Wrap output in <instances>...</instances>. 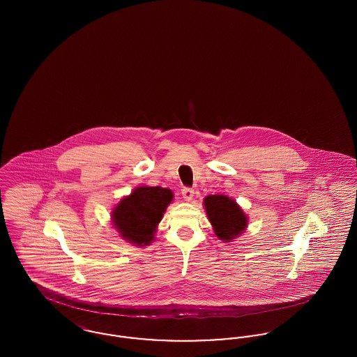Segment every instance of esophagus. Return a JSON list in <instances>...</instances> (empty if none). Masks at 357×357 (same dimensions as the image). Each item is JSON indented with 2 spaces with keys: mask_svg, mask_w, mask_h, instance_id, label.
Instances as JSON below:
<instances>
[{
  "mask_svg": "<svg viewBox=\"0 0 357 357\" xmlns=\"http://www.w3.org/2000/svg\"><path fill=\"white\" fill-rule=\"evenodd\" d=\"M182 197L185 198V201H187V202H191V199L194 198V190L190 188V187H183L182 188Z\"/></svg>",
  "mask_w": 357,
  "mask_h": 357,
  "instance_id": "obj_1",
  "label": "esophagus"
}]
</instances>
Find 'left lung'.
Masks as SVG:
<instances>
[{
    "label": "left lung",
    "mask_w": 357,
    "mask_h": 357,
    "mask_svg": "<svg viewBox=\"0 0 357 357\" xmlns=\"http://www.w3.org/2000/svg\"><path fill=\"white\" fill-rule=\"evenodd\" d=\"M204 204L207 218L221 241L231 242L245 231L248 217L234 199L226 195H207Z\"/></svg>",
    "instance_id": "left-lung-1"
}]
</instances>
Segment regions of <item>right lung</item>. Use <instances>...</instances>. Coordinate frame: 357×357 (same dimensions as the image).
Wrapping results in <instances>:
<instances>
[{
    "label": "right lung",
    "instance_id": "obj_1",
    "mask_svg": "<svg viewBox=\"0 0 357 357\" xmlns=\"http://www.w3.org/2000/svg\"><path fill=\"white\" fill-rule=\"evenodd\" d=\"M174 198L169 188L136 187L112 210V222L120 237L135 246H147L153 241L158 223Z\"/></svg>",
    "mask_w": 357,
    "mask_h": 357
}]
</instances>
